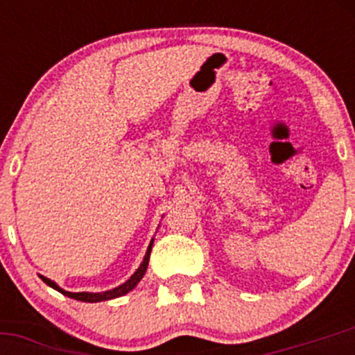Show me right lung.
Instances as JSON below:
<instances>
[{
	"label": "right lung",
	"instance_id": "obj_1",
	"mask_svg": "<svg viewBox=\"0 0 355 355\" xmlns=\"http://www.w3.org/2000/svg\"><path fill=\"white\" fill-rule=\"evenodd\" d=\"M153 242H155V239L151 241V244H149L148 250H146V256L144 259H142L141 266L137 268V271H135L134 275H132L130 278H128L125 284L118 285V287L111 288V290H106V292H68V290H63L60 287L58 284H55L53 280H49V278L42 277V275H39L41 277V280L44 282L46 285H49L51 288L58 290L60 293H63V295L70 297V299H75V300H82V302H103V300H110V299H116V297H121L125 295V293H128L130 290H134L137 287L139 282L142 280V277L146 275V270H148V264H149V256H151V249H153Z\"/></svg>",
	"mask_w": 355,
	"mask_h": 355
}]
</instances>
